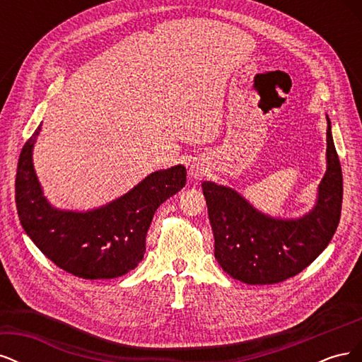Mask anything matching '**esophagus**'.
<instances>
[{
    "label": "esophagus",
    "mask_w": 362,
    "mask_h": 362,
    "mask_svg": "<svg viewBox=\"0 0 362 362\" xmlns=\"http://www.w3.org/2000/svg\"><path fill=\"white\" fill-rule=\"evenodd\" d=\"M205 175V169L202 168V164H199V163H193L192 164V168H190V177L193 178V180H201L202 177Z\"/></svg>",
    "instance_id": "obj_1"
}]
</instances>
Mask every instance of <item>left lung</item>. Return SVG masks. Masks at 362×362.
I'll list each match as a JSON object with an SVG mask.
<instances>
[{
  "label": "left lung",
  "instance_id": "1",
  "mask_svg": "<svg viewBox=\"0 0 362 362\" xmlns=\"http://www.w3.org/2000/svg\"><path fill=\"white\" fill-rule=\"evenodd\" d=\"M327 170L314 210L298 221H281L257 211L237 192L202 182L214 235V257L234 279L276 284L298 275L332 240L341 216L343 173L327 117Z\"/></svg>",
  "mask_w": 362,
  "mask_h": 362
}]
</instances>
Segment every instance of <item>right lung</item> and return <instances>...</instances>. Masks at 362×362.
I'll return each instance as SVG.
<instances>
[{"instance_id":"right-lung-1","label":"right lung","mask_w":362,"mask_h":362,"mask_svg":"<svg viewBox=\"0 0 362 362\" xmlns=\"http://www.w3.org/2000/svg\"><path fill=\"white\" fill-rule=\"evenodd\" d=\"M40 125L21 151L15 201L21 225L54 264L83 279H112L137 267L146 234L160 204L185 185V168L151 173L139 185L103 208L87 213L59 211L42 196L31 151Z\"/></svg>"}]
</instances>
